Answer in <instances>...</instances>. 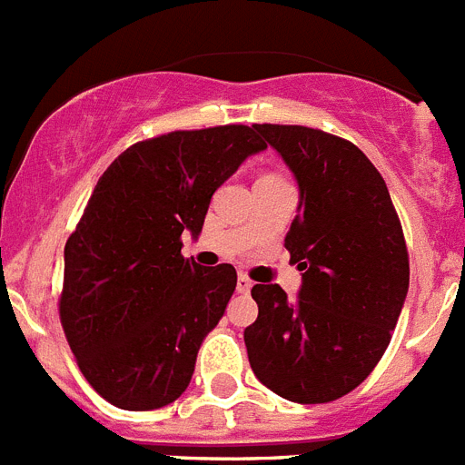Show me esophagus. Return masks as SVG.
<instances>
[{"mask_svg": "<svg viewBox=\"0 0 465 465\" xmlns=\"http://www.w3.org/2000/svg\"><path fill=\"white\" fill-rule=\"evenodd\" d=\"M252 279L246 277V274H240V277H237V293H249V291H252Z\"/></svg>", "mask_w": 465, "mask_h": 465, "instance_id": "obj_1", "label": "esophagus"}]
</instances>
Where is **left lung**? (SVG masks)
I'll return each instance as SVG.
<instances>
[{"instance_id":"obj_1","label":"left lung","mask_w":465,"mask_h":465,"mask_svg":"<svg viewBox=\"0 0 465 465\" xmlns=\"http://www.w3.org/2000/svg\"><path fill=\"white\" fill-rule=\"evenodd\" d=\"M298 183L283 246L302 270L298 298L252 289L244 331L252 371L286 401L331 402L354 391L391 342L410 286L401 221L384 179L347 139L302 125H253Z\"/></svg>"}]
</instances>
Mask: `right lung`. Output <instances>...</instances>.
Here are the masks:
<instances>
[{
  "mask_svg": "<svg viewBox=\"0 0 465 465\" xmlns=\"http://www.w3.org/2000/svg\"><path fill=\"white\" fill-rule=\"evenodd\" d=\"M265 149L246 125L179 130L134 143L100 176L64 244L60 322L111 405L158 410L188 389L237 272L183 258L182 235L200 237L213 193Z\"/></svg>",
  "mask_w": 465,
  "mask_h": 465,
  "instance_id": "add662e5",
  "label": "right lung"
}]
</instances>
